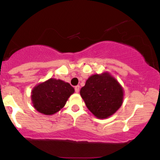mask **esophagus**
I'll return each mask as SVG.
<instances>
[{"instance_id":"esophagus-1","label":"esophagus","mask_w":160,"mask_h":160,"mask_svg":"<svg viewBox=\"0 0 160 160\" xmlns=\"http://www.w3.org/2000/svg\"><path fill=\"white\" fill-rule=\"evenodd\" d=\"M74 89H75V92H76L77 93H78L79 91H80V86H75Z\"/></svg>"}]
</instances>
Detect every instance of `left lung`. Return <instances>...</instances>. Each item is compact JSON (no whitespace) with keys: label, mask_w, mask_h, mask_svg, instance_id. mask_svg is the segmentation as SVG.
I'll list each match as a JSON object with an SVG mask.
<instances>
[{"label":"left lung","mask_w":160,"mask_h":160,"mask_svg":"<svg viewBox=\"0 0 160 160\" xmlns=\"http://www.w3.org/2000/svg\"><path fill=\"white\" fill-rule=\"evenodd\" d=\"M86 107L98 119L111 117L121 107L123 89L109 73L92 75L80 89Z\"/></svg>","instance_id":"8db88e82"}]
</instances>
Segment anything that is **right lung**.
<instances>
[{
	"instance_id": "obj_1",
	"label": "right lung",
	"mask_w": 160,
	"mask_h": 160,
	"mask_svg": "<svg viewBox=\"0 0 160 160\" xmlns=\"http://www.w3.org/2000/svg\"><path fill=\"white\" fill-rule=\"evenodd\" d=\"M74 89L68 82L54 78L34 86L32 91L34 108L45 115H52L65 105Z\"/></svg>"
}]
</instances>
